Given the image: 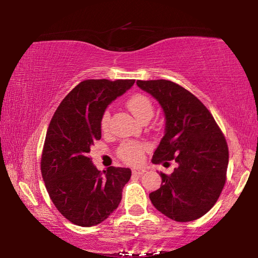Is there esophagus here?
Instances as JSON below:
<instances>
[{
  "label": "esophagus",
  "mask_w": 258,
  "mask_h": 258,
  "mask_svg": "<svg viewBox=\"0 0 258 258\" xmlns=\"http://www.w3.org/2000/svg\"><path fill=\"white\" fill-rule=\"evenodd\" d=\"M146 171L143 168H139V167H135L132 169V173L134 174V175H142L143 173H145Z\"/></svg>",
  "instance_id": "esophagus-1"
}]
</instances>
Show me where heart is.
Masks as SVG:
<instances>
[{
  "label": "heart",
  "mask_w": 258,
  "mask_h": 258,
  "mask_svg": "<svg viewBox=\"0 0 258 258\" xmlns=\"http://www.w3.org/2000/svg\"><path fill=\"white\" fill-rule=\"evenodd\" d=\"M128 110L133 113V116L138 120L142 119L143 117H152L154 115V107L151 101L145 95L137 94L128 99L127 101ZM110 121V113L108 111L104 112L101 120L102 130H107ZM146 147L139 142H125L119 147L118 156L121 159L128 164H138L143 158V152Z\"/></svg>",
  "instance_id": "obj_1"
}]
</instances>
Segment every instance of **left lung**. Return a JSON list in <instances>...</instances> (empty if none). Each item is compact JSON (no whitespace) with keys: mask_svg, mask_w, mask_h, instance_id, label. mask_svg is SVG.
Returning <instances> with one entry per match:
<instances>
[{"mask_svg":"<svg viewBox=\"0 0 258 258\" xmlns=\"http://www.w3.org/2000/svg\"><path fill=\"white\" fill-rule=\"evenodd\" d=\"M165 116L164 137L154 164L174 160L171 175L159 173L161 185L149 198L157 211L176 222L205 215L220 197L226 180L229 149L215 119L199 99L171 81H138Z\"/></svg>","mask_w":258,"mask_h":258,"instance_id":"8db88e82","label":"left lung"}]
</instances>
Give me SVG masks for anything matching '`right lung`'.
<instances>
[{
  "label": "right lung",
  "mask_w": 258,
  "mask_h": 258,
  "mask_svg": "<svg viewBox=\"0 0 258 258\" xmlns=\"http://www.w3.org/2000/svg\"><path fill=\"white\" fill-rule=\"evenodd\" d=\"M135 80H86L73 89L56 109L46 132L41 171L56 209L72 223L90 228L118 207L130 168L99 171L89 157L101 139V120L113 100Z\"/></svg>",
  "instance_id": "right-lung-1"
}]
</instances>
